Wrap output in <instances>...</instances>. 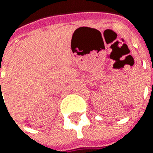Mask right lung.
<instances>
[{"label":"right lung","mask_w":153,"mask_h":153,"mask_svg":"<svg viewBox=\"0 0 153 153\" xmlns=\"http://www.w3.org/2000/svg\"><path fill=\"white\" fill-rule=\"evenodd\" d=\"M0 83H1V82H0Z\"/></svg>","instance_id":"obj_1"}]
</instances>
